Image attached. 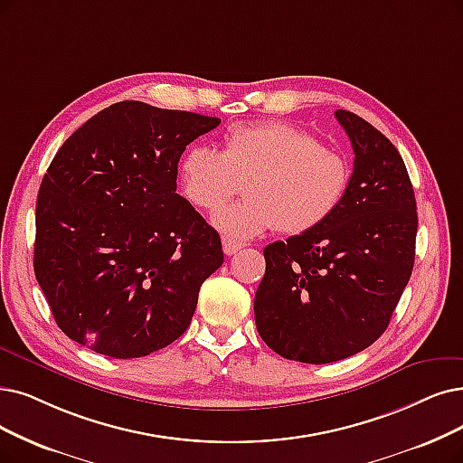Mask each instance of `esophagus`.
<instances>
[{
    "label": "esophagus",
    "instance_id": "obj_1",
    "mask_svg": "<svg viewBox=\"0 0 463 463\" xmlns=\"http://www.w3.org/2000/svg\"><path fill=\"white\" fill-rule=\"evenodd\" d=\"M239 249H243V243L232 241V239H224V252H226L228 256H233Z\"/></svg>",
    "mask_w": 463,
    "mask_h": 463
}]
</instances>
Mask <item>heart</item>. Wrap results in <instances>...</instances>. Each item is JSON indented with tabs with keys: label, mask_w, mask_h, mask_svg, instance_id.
<instances>
[{
	"label": "heart",
	"mask_w": 463,
	"mask_h": 463,
	"mask_svg": "<svg viewBox=\"0 0 463 463\" xmlns=\"http://www.w3.org/2000/svg\"><path fill=\"white\" fill-rule=\"evenodd\" d=\"M245 188L247 199L213 214L232 241L273 228L302 235L328 220L345 195L347 161L290 123L233 127L224 150L194 146L178 161V188L197 209H216Z\"/></svg>",
	"instance_id": "1"
}]
</instances>
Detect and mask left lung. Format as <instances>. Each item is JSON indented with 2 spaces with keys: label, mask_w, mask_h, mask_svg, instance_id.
<instances>
[{
  "label": "left lung",
  "mask_w": 463,
  "mask_h": 463,
  "mask_svg": "<svg viewBox=\"0 0 463 463\" xmlns=\"http://www.w3.org/2000/svg\"><path fill=\"white\" fill-rule=\"evenodd\" d=\"M354 147L340 207L316 230L264 249L254 296L260 338L285 359L325 364L374 344L414 266L418 213L397 147L363 118L335 114Z\"/></svg>",
  "instance_id": "obj_1"
}]
</instances>
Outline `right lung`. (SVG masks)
Masks as SVG:
<instances>
[{
  "mask_svg": "<svg viewBox=\"0 0 463 463\" xmlns=\"http://www.w3.org/2000/svg\"><path fill=\"white\" fill-rule=\"evenodd\" d=\"M218 118L123 100L52 157L35 205L33 271L68 338L135 359L180 338L220 235L176 194L180 156Z\"/></svg>",
  "mask_w": 463,
  "mask_h": 463,
  "instance_id": "right-lung-1",
  "label": "right lung"
}]
</instances>
